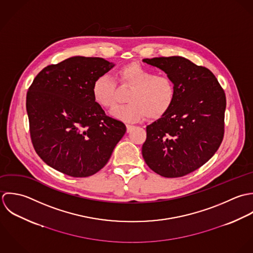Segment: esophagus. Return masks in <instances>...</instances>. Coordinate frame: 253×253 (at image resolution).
<instances>
[{
  "mask_svg": "<svg viewBox=\"0 0 253 253\" xmlns=\"http://www.w3.org/2000/svg\"><path fill=\"white\" fill-rule=\"evenodd\" d=\"M126 128H127V132L129 133V132L132 131V129L134 128V126H133V125H130V124H127V125H126Z\"/></svg>",
  "mask_w": 253,
  "mask_h": 253,
  "instance_id": "1",
  "label": "esophagus"
}]
</instances>
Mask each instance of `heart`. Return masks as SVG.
Returning a JSON list of instances; mask_svg holds the SVG:
<instances>
[{
    "mask_svg": "<svg viewBox=\"0 0 253 253\" xmlns=\"http://www.w3.org/2000/svg\"><path fill=\"white\" fill-rule=\"evenodd\" d=\"M115 79L122 85L132 87L127 96L129 103L118 105L111 115L124 122H139L146 115L159 118L172 107L176 98V87L173 80L166 75H155V72L137 62L120 67ZM93 99L103 108H111L116 103V86L106 74L99 76L92 86Z\"/></svg>",
    "mask_w": 253,
    "mask_h": 253,
    "instance_id": "b5f03b06",
    "label": "heart"
}]
</instances>
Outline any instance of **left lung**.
I'll return each mask as SVG.
<instances>
[{
  "label": "left lung",
  "mask_w": 253,
  "mask_h": 253,
  "mask_svg": "<svg viewBox=\"0 0 253 253\" xmlns=\"http://www.w3.org/2000/svg\"><path fill=\"white\" fill-rule=\"evenodd\" d=\"M163 70L176 87L166 114L147 126L142 154L148 166L166 178L185 176L206 163L224 136L226 96L214 74L183 56L145 58Z\"/></svg>",
  "instance_id": "1"
}]
</instances>
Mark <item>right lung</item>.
<instances>
[{
	"mask_svg": "<svg viewBox=\"0 0 253 253\" xmlns=\"http://www.w3.org/2000/svg\"><path fill=\"white\" fill-rule=\"evenodd\" d=\"M115 64L101 57L72 56L45 67L26 96L33 147L51 168L89 177L109 160L126 132L105 115L92 95L94 81Z\"/></svg>",
	"mask_w": 253,
	"mask_h": 253,
	"instance_id": "1",
	"label": "right lung"
}]
</instances>
